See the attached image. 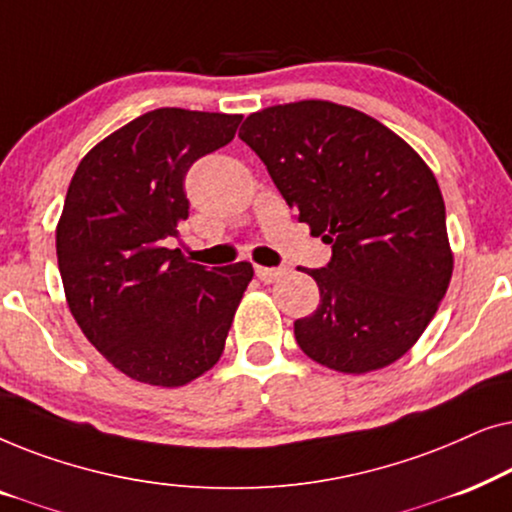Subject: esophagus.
Instances as JSON below:
<instances>
[{
    "label": "esophagus",
    "instance_id": "obj_1",
    "mask_svg": "<svg viewBox=\"0 0 512 512\" xmlns=\"http://www.w3.org/2000/svg\"><path fill=\"white\" fill-rule=\"evenodd\" d=\"M286 272H289V268H286V265H282V268H263V265H256V277L261 279V282H265V284L277 282V279L284 277Z\"/></svg>",
    "mask_w": 512,
    "mask_h": 512
}]
</instances>
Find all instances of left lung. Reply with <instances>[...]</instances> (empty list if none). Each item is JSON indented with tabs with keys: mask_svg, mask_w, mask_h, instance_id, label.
I'll list each match as a JSON object with an SVG mask.
<instances>
[{
	"mask_svg": "<svg viewBox=\"0 0 512 512\" xmlns=\"http://www.w3.org/2000/svg\"><path fill=\"white\" fill-rule=\"evenodd\" d=\"M240 139L286 205L331 244L314 314L293 324L300 349L340 373H370L408 352L452 277L445 202L396 132L342 104L303 100L247 116Z\"/></svg>",
	"mask_w": 512,
	"mask_h": 512,
	"instance_id": "8db88e82",
	"label": "left lung"
}]
</instances>
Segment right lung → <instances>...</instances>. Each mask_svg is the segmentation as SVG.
<instances>
[{"mask_svg":"<svg viewBox=\"0 0 512 512\" xmlns=\"http://www.w3.org/2000/svg\"><path fill=\"white\" fill-rule=\"evenodd\" d=\"M240 114L165 107L102 139L76 167L55 230L76 324L111 366L184 387L219 361L251 263L207 270L179 249L186 172L235 137Z\"/></svg>","mask_w":512,"mask_h":512,"instance_id":"add662e5","label":"right lung"}]
</instances>
